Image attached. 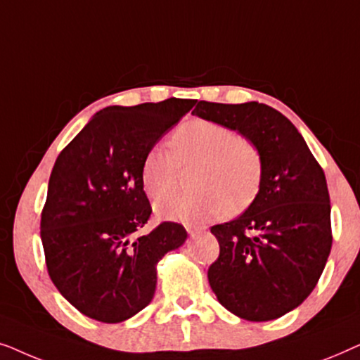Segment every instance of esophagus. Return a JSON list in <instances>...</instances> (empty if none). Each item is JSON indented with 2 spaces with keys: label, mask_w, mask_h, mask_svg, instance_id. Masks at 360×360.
Here are the masks:
<instances>
[{
  "label": "esophagus",
  "mask_w": 360,
  "mask_h": 360,
  "mask_svg": "<svg viewBox=\"0 0 360 360\" xmlns=\"http://www.w3.org/2000/svg\"><path fill=\"white\" fill-rule=\"evenodd\" d=\"M185 229H186V233H188L190 236H195V234L201 233V231H203L205 228H200V226H191V224H186V226H185Z\"/></svg>",
  "instance_id": "esophagus-1"
}]
</instances>
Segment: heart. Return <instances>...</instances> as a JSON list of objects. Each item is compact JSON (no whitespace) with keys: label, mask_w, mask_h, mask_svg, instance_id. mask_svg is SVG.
<instances>
[{"label":"heart","mask_w":360,"mask_h":360,"mask_svg":"<svg viewBox=\"0 0 360 360\" xmlns=\"http://www.w3.org/2000/svg\"><path fill=\"white\" fill-rule=\"evenodd\" d=\"M170 150L152 147L144 157L141 180L149 198L169 195L180 170L195 169L188 195H174L155 205L160 218L200 224L211 218L239 214L257 198L264 160L257 144L233 127L208 120H191L170 137Z\"/></svg>","instance_id":"obj_1"}]
</instances>
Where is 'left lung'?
Segmentation results:
<instances>
[{
    "instance_id": "left-lung-1",
    "label": "left lung",
    "mask_w": 360,
    "mask_h": 360,
    "mask_svg": "<svg viewBox=\"0 0 360 360\" xmlns=\"http://www.w3.org/2000/svg\"><path fill=\"white\" fill-rule=\"evenodd\" d=\"M191 115L233 127L257 144L264 160L257 198L211 233L219 255L211 288L231 313L269 321L292 311L316 287L331 252L326 176L292 122L257 101H200Z\"/></svg>"
}]
</instances>
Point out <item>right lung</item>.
Wrapping results in <instances>:
<instances>
[{"label":"right lung","instance_id":"right-lung-1","mask_svg":"<svg viewBox=\"0 0 360 360\" xmlns=\"http://www.w3.org/2000/svg\"><path fill=\"white\" fill-rule=\"evenodd\" d=\"M196 100L169 98L96 112L58 154L41 214L49 277L78 311L121 323L150 303L155 265L186 231L164 221L139 234L152 208L142 162Z\"/></svg>","mask_w":360,"mask_h":360}]
</instances>
